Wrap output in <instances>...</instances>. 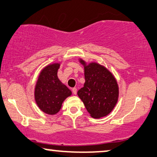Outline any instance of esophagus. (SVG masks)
<instances>
[{
	"label": "esophagus",
	"instance_id": "esophagus-1",
	"mask_svg": "<svg viewBox=\"0 0 157 157\" xmlns=\"http://www.w3.org/2000/svg\"><path fill=\"white\" fill-rule=\"evenodd\" d=\"M72 92H73V94H76L77 93V89L76 88H73L72 89Z\"/></svg>",
	"mask_w": 157,
	"mask_h": 157
}]
</instances>
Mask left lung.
Wrapping results in <instances>:
<instances>
[{"label": "left lung", "instance_id": "obj_1", "mask_svg": "<svg viewBox=\"0 0 157 157\" xmlns=\"http://www.w3.org/2000/svg\"><path fill=\"white\" fill-rule=\"evenodd\" d=\"M84 65L85 83L77 94L91 117L99 119L109 114L119 98V88L112 73L98 63Z\"/></svg>", "mask_w": 157, "mask_h": 157}]
</instances>
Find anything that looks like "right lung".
I'll use <instances>...</instances> for the list:
<instances>
[{
	"label": "right lung",
	"mask_w": 157,
	"mask_h": 157,
	"mask_svg": "<svg viewBox=\"0 0 157 157\" xmlns=\"http://www.w3.org/2000/svg\"><path fill=\"white\" fill-rule=\"evenodd\" d=\"M59 64L48 65L42 70L35 88V99L44 113L54 115L60 110L62 103L72 92L57 77Z\"/></svg>",
	"instance_id": "obj_1"
}]
</instances>
